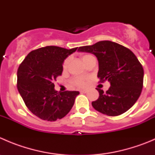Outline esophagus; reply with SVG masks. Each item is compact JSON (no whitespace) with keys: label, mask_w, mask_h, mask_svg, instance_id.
<instances>
[{"label":"esophagus","mask_w":155,"mask_h":155,"mask_svg":"<svg viewBox=\"0 0 155 155\" xmlns=\"http://www.w3.org/2000/svg\"><path fill=\"white\" fill-rule=\"evenodd\" d=\"M80 92L81 93H87V90H81Z\"/></svg>","instance_id":"1"}]
</instances>
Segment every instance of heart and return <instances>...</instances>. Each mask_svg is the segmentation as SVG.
<instances>
[{"instance_id": "obj_1", "label": "heart", "mask_w": 155, "mask_h": 155, "mask_svg": "<svg viewBox=\"0 0 155 155\" xmlns=\"http://www.w3.org/2000/svg\"><path fill=\"white\" fill-rule=\"evenodd\" d=\"M87 56H89L88 54H85V55L82 56V60H84V59H85V58H87ZM68 60L65 61L64 63V65H63L64 68H67V66H68ZM74 83H75V85H77V86H79V87H84L85 85V81H84V79H75Z\"/></svg>"}]
</instances>
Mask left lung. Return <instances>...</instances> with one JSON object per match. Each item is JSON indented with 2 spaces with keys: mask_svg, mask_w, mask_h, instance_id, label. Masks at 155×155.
<instances>
[{
  "mask_svg": "<svg viewBox=\"0 0 155 155\" xmlns=\"http://www.w3.org/2000/svg\"><path fill=\"white\" fill-rule=\"evenodd\" d=\"M78 51L94 54L99 64L100 82L110 83L106 92L97 88L100 96L91 103L92 107L109 116L121 115L130 109L140 97L144 76L143 66L135 54L129 48L109 40L81 46Z\"/></svg>",
  "mask_w": 155,
  "mask_h": 155,
  "instance_id": "1",
  "label": "left lung"
}]
</instances>
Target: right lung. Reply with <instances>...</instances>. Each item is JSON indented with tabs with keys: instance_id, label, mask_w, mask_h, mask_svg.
Returning a JSON list of instances; mask_svg holds the SVG:
<instances>
[{
	"instance_id": "right-lung-1",
	"label": "right lung",
	"mask_w": 155,
	"mask_h": 155,
	"mask_svg": "<svg viewBox=\"0 0 155 155\" xmlns=\"http://www.w3.org/2000/svg\"><path fill=\"white\" fill-rule=\"evenodd\" d=\"M76 49L54 46L40 48L31 51L18 67L17 88L26 107L38 118L54 121L64 118L73 107L79 92H58L53 82L62 74L65 59Z\"/></svg>"
}]
</instances>
